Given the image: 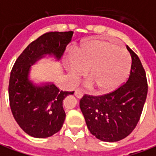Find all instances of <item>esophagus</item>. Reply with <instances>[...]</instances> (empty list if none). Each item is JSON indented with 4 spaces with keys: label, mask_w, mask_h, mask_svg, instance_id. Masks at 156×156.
<instances>
[{
    "label": "esophagus",
    "mask_w": 156,
    "mask_h": 156,
    "mask_svg": "<svg viewBox=\"0 0 156 156\" xmlns=\"http://www.w3.org/2000/svg\"><path fill=\"white\" fill-rule=\"evenodd\" d=\"M74 94H75V96L77 97V98L80 99V98H82L83 95V93L82 92V90H80V89H76V90H75Z\"/></svg>",
    "instance_id": "obj_1"
}]
</instances>
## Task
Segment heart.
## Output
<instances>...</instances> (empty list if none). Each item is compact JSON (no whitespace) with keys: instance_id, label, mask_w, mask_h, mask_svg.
<instances>
[{"instance_id":"b5f03b06","label":"heart","mask_w":156,"mask_h":156,"mask_svg":"<svg viewBox=\"0 0 156 156\" xmlns=\"http://www.w3.org/2000/svg\"><path fill=\"white\" fill-rule=\"evenodd\" d=\"M66 67L74 80L86 74L101 93L116 89L127 79L131 68V59L127 51L106 40H90L83 42L74 56L66 60Z\"/></svg>"}]
</instances>
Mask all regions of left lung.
Instances as JSON below:
<instances>
[{
  "instance_id": "8db88e82",
  "label": "left lung",
  "mask_w": 156,
  "mask_h": 156,
  "mask_svg": "<svg viewBox=\"0 0 156 156\" xmlns=\"http://www.w3.org/2000/svg\"><path fill=\"white\" fill-rule=\"evenodd\" d=\"M132 58L127 81L112 93L84 94L80 109L89 132L105 142H116L131 133L142 113L148 92L146 73L139 56L127 45Z\"/></svg>"
}]
</instances>
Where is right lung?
<instances>
[{
  "mask_svg": "<svg viewBox=\"0 0 156 156\" xmlns=\"http://www.w3.org/2000/svg\"><path fill=\"white\" fill-rule=\"evenodd\" d=\"M73 34V31L44 34L27 46L12 69L11 111L19 127L34 138H48L61 130L66 117L63 101L74 91H61L52 83H34L29 79L31 66L46 55L60 61Z\"/></svg>",
  "mask_w": 156,
  "mask_h": 156,
  "instance_id": "1",
  "label": "right lung"
}]
</instances>
